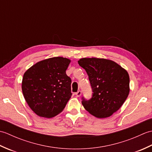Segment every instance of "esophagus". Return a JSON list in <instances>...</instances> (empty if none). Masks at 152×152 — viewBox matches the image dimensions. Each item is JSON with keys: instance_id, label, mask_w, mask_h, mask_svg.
Instances as JSON below:
<instances>
[{"instance_id": "1", "label": "esophagus", "mask_w": 152, "mask_h": 152, "mask_svg": "<svg viewBox=\"0 0 152 152\" xmlns=\"http://www.w3.org/2000/svg\"><path fill=\"white\" fill-rule=\"evenodd\" d=\"M81 95H82V91H77V92L76 93V96H80Z\"/></svg>"}]
</instances>
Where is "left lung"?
Returning <instances> with one entry per match:
<instances>
[{"label":"left lung","instance_id":"8db88e82","mask_svg":"<svg viewBox=\"0 0 152 152\" xmlns=\"http://www.w3.org/2000/svg\"><path fill=\"white\" fill-rule=\"evenodd\" d=\"M79 65L88 74L91 98L82 97L83 107L99 118L110 117L118 111L129 93V76L114 61L99 58H83Z\"/></svg>","mask_w":152,"mask_h":152}]
</instances>
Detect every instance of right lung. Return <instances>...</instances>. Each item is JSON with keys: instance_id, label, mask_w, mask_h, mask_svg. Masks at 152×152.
Listing matches in <instances>:
<instances>
[{"instance_id": "obj_1", "label": "right lung", "mask_w": 152, "mask_h": 152, "mask_svg": "<svg viewBox=\"0 0 152 152\" xmlns=\"http://www.w3.org/2000/svg\"><path fill=\"white\" fill-rule=\"evenodd\" d=\"M70 61L56 57L38 62L25 72L22 91L28 105L40 117L52 118L63 110L71 97L66 74Z\"/></svg>"}]
</instances>
